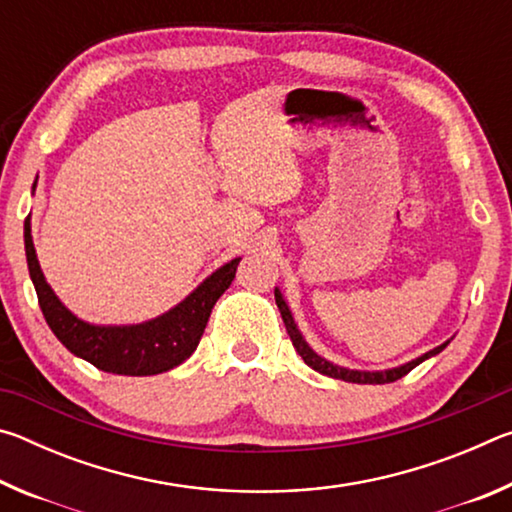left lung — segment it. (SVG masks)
I'll use <instances>...</instances> for the list:
<instances>
[{
	"label": "left lung",
	"mask_w": 512,
	"mask_h": 512,
	"mask_svg": "<svg viewBox=\"0 0 512 512\" xmlns=\"http://www.w3.org/2000/svg\"><path fill=\"white\" fill-rule=\"evenodd\" d=\"M275 302H277V309H280V314H282L284 325H287V332L291 336L293 348H296V352L300 354V357L305 359L307 366L314 368L316 372H320V375L350 381V384H391V381H395V379H402L406 372H411L415 366H420L422 361L436 357V354L443 352L447 345H449V341H452V339H449L443 345H438V348L424 352V354H420L418 359L406 361V363H402V366H397V368H388V370H354V368L336 366V363L327 361L325 357H320L318 352H314V348H311V345L305 341V336H302V332L298 329L296 318H293L291 309L287 305V300H284L282 291L277 289V287H275Z\"/></svg>",
	"instance_id": "obj_1"
}]
</instances>
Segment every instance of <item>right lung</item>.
<instances>
[{
  "instance_id": "right-lung-1",
  "label": "right lung",
  "mask_w": 512,
  "mask_h": 512,
  "mask_svg": "<svg viewBox=\"0 0 512 512\" xmlns=\"http://www.w3.org/2000/svg\"><path fill=\"white\" fill-rule=\"evenodd\" d=\"M36 189V185H33ZM24 250L33 287L47 325L65 348L112 375H160L192 357L212 307L235 280L239 259L216 268L198 287L164 314L133 325H97L72 314L49 287L31 237V214L24 221Z\"/></svg>"
}]
</instances>
